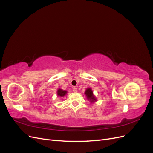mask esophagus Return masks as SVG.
<instances>
[{"label": "esophagus", "mask_w": 153, "mask_h": 153, "mask_svg": "<svg viewBox=\"0 0 153 153\" xmlns=\"http://www.w3.org/2000/svg\"><path fill=\"white\" fill-rule=\"evenodd\" d=\"M73 91L74 92H76L78 91V89H76V87H74V88H73Z\"/></svg>", "instance_id": "34e87169"}]
</instances>
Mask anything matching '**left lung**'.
Returning <instances> with one entry per match:
<instances>
[{
  "mask_svg": "<svg viewBox=\"0 0 153 153\" xmlns=\"http://www.w3.org/2000/svg\"><path fill=\"white\" fill-rule=\"evenodd\" d=\"M85 94L86 95L87 100H89L91 103H94L96 101V98L93 94V92H92L91 88H88V89H86Z\"/></svg>",
  "mask_w": 153,
  "mask_h": 153,
  "instance_id": "1",
  "label": "left lung"
}]
</instances>
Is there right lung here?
<instances>
[{
  "label": "right lung",
  "mask_w": 153,
  "mask_h": 153,
  "mask_svg": "<svg viewBox=\"0 0 153 153\" xmlns=\"http://www.w3.org/2000/svg\"><path fill=\"white\" fill-rule=\"evenodd\" d=\"M66 93H67L66 91H64L61 89H59L57 90V92L58 96H59V97H63L66 94Z\"/></svg>",
  "instance_id": "right-lung-1"
}]
</instances>
